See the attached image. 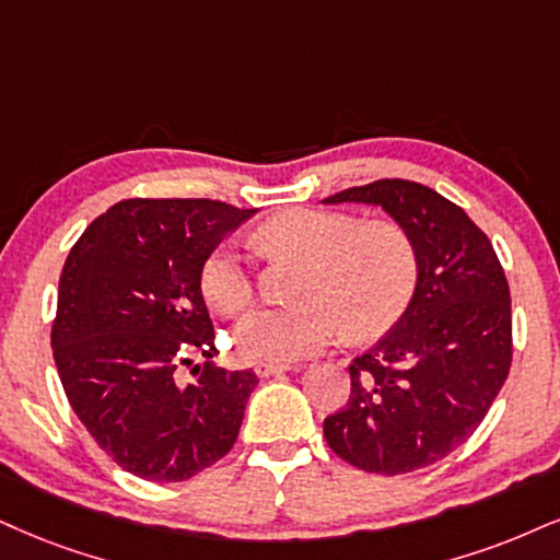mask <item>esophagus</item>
Segmentation results:
<instances>
[{"label":"esophagus","mask_w":560,"mask_h":560,"mask_svg":"<svg viewBox=\"0 0 560 560\" xmlns=\"http://www.w3.org/2000/svg\"><path fill=\"white\" fill-rule=\"evenodd\" d=\"M254 371H257L259 378H267V376L285 374V371H291V365H288V363H267V361H259L257 365H254Z\"/></svg>","instance_id":"esophagus-1"}]
</instances>
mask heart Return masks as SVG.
<instances>
[{"label":"heart","mask_w":560,"mask_h":560,"mask_svg":"<svg viewBox=\"0 0 560 560\" xmlns=\"http://www.w3.org/2000/svg\"><path fill=\"white\" fill-rule=\"evenodd\" d=\"M259 246L306 261L303 303L257 308L238 322L233 340L248 361L293 363L350 337L382 335L407 312L420 278L418 246L395 220H361L348 212L288 210L259 228ZM205 301L236 316L254 299V278L231 241L218 244L199 269Z\"/></svg>","instance_id":"b5f03b06"}]
</instances>
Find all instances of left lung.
<instances>
[{
  "label": "left lung",
  "mask_w": 560,
  "mask_h": 560,
  "mask_svg": "<svg viewBox=\"0 0 560 560\" xmlns=\"http://www.w3.org/2000/svg\"><path fill=\"white\" fill-rule=\"evenodd\" d=\"M324 205L382 207L418 246L420 278L389 335L350 363V399L324 418L337 457L405 475L472 436L512 365V295L491 241L423 184L384 178Z\"/></svg>",
  "instance_id": "obj_1"
}]
</instances>
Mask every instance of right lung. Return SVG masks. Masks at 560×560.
I'll list each match as a JSON object with an SVG mask.
<instances>
[{"label":"right lung","mask_w":560,"mask_h":560,"mask_svg":"<svg viewBox=\"0 0 560 560\" xmlns=\"http://www.w3.org/2000/svg\"><path fill=\"white\" fill-rule=\"evenodd\" d=\"M254 212L212 199H124L65 261L51 329L61 386L95 444L137 478L189 480L236 444L257 374L205 363L184 386L174 371L215 353L199 269Z\"/></svg>","instance_id":"obj_1"}]
</instances>
